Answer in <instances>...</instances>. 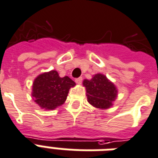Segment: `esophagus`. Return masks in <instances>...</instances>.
Listing matches in <instances>:
<instances>
[{
    "label": "esophagus",
    "instance_id": "obj_1",
    "mask_svg": "<svg viewBox=\"0 0 158 158\" xmlns=\"http://www.w3.org/2000/svg\"><path fill=\"white\" fill-rule=\"evenodd\" d=\"M82 81H83V78H82V77H79V78L75 79V82H76V84H81Z\"/></svg>",
    "mask_w": 158,
    "mask_h": 158
}]
</instances>
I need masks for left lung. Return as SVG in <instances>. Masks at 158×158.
I'll return each instance as SVG.
<instances>
[{"instance_id":"obj_1","label":"left lung","mask_w":158,"mask_h":158,"mask_svg":"<svg viewBox=\"0 0 158 158\" xmlns=\"http://www.w3.org/2000/svg\"><path fill=\"white\" fill-rule=\"evenodd\" d=\"M83 84L86 89L88 102L95 108L107 109L116 99V86L103 74H94L89 80L84 79Z\"/></svg>"}]
</instances>
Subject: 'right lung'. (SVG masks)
<instances>
[{"mask_svg": "<svg viewBox=\"0 0 158 158\" xmlns=\"http://www.w3.org/2000/svg\"><path fill=\"white\" fill-rule=\"evenodd\" d=\"M75 85L70 78L60 77L56 70L43 73L34 80L32 97L41 108L53 110L65 102L69 91Z\"/></svg>", "mask_w": 158, "mask_h": 158, "instance_id": "right-lung-1", "label": "right lung"}]
</instances>
